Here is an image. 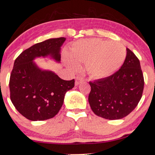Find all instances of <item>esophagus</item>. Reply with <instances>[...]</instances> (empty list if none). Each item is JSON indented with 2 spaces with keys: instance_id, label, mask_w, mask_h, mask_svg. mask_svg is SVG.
<instances>
[{
  "instance_id": "obj_1",
  "label": "esophagus",
  "mask_w": 155,
  "mask_h": 155,
  "mask_svg": "<svg viewBox=\"0 0 155 155\" xmlns=\"http://www.w3.org/2000/svg\"><path fill=\"white\" fill-rule=\"evenodd\" d=\"M84 79H83V78L81 77H79V76H76V77L75 78V85L77 86L79 85V84L81 83V82L84 81Z\"/></svg>"
}]
</instances>
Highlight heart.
Wrapping results in <instances>:
<instances>
[{
	"instance_id": "heart-1",
	"label": "heart",
	"mask_w": 155,
	"mask_h": 155,
	"mask_svg": "<svg viewBox=\"0 0 155 155\" xmlns=\"http://www.w3.org/2000/svg\"><path fill=\"white\" fill-rule=\"evenodd\" d=\"M126 54V48L120 42L90 38L74 43L66 61L72 70L79 69L78 63L86 62V70L90 76L104 78L122 67Z\"/></svg>"
}]
</instances>
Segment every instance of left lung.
I'll return each mask as SVG.
<instances>
[{
  "mask_svg": "<svg viewBox=\"0 0 155 155\" xmlns=\"http://www.w3.org/2000/svg\"><path fill=\"white\" fill-rule=\"evenodd\" d=\"M125 60L110 76L90 81L88 103L95 114L108 120L127 116L137 106L144 89L139 59L128 48Z\"/></svg>",
  "mask_w": 155,
  "mask_h": 155,
  "instance_id": "8db88e82",
  "label": "left lung"
}]
</instances>
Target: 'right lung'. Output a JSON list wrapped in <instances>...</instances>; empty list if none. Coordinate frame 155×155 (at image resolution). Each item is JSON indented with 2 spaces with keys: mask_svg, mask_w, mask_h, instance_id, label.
Returning a JSON list of instances; mask_svg holds the SVG:
<instances>
[{
  "mask_svg": "<svg viewBox=\"0 0 155 155\" xmlns=\"http://www.w3.org/2000/svg\"><path fill=\"white\" fill-rule=\"evenodd\" d=\"M66 38H52L32 45L14 62L9 81L10 100L17 110L32 121L54 117L64 103L65 94L74 86V79H61L51 71L40 69L36 57L50 56L61 59V46Z\"/></svg>",
  "mask_w": 155,
  "mask_h": 155,
  "instance_id": "1",
  "label": "right lung"
}]
</instances>
